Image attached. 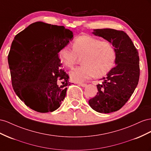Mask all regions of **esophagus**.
Returning a JSON list of instances; mask_svg holds the SVG:
<instances>
[{"instance_id": "esophagus-1", "label": "esophagus", "mask_w": 151, "mask_h": 151, "mask_svg": "<svg viewBox=\"0 0 151 151\" xmlns=\"http://www.w3.org/2000/svg\"><path fill=\"white\" fill-rule=\"evenodd\" d=\"M79 85H80V86H81V87H85L86 86H87V84H85V83H79Z\"/></svg>"}]
</instances>
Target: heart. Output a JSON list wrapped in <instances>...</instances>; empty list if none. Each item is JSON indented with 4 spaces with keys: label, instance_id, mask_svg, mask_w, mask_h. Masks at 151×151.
Masks as SVG:
<instances>
[{
    "label": "heart",
    "instance_id": "b5f03b06",
    "mask_svg": "<svg viewBox=\"0 0 151 151\" xmlns=\"http://www.w3.org/2000/svg\"><path fill=\"white\" fill-rule=\"evenodd\" d=\"M59 58L66 67L71 68L81 59L82 66L70 72L71 79L75 82H83L96 76L101 77L113 68L116 53L111 42L88 35H80L73 42V50L64 47L58 52Z\"/></svg>",
    "mask_w": 151,
    "mask_h": 151
}]
</instances>
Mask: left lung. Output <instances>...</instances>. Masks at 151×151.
<instances>
[{
    "mask_svg": "<svg viewBox=\"0 0 151 151\" xmlns=\"http://www.w3.org/2000/svg\"><path fill=\"white\" fill-rule=\"evenodd\" d=\"M92 33L113 44L116 58V66L106 77L101 79L102 83L97 85L98 92L88 101V104L98 113H113L126 104L139 83V52L130 38L123 31L111 28L96 29Z\"/></svg>",
    "mask_w": 151,
    "mask_h": 151,
    "instance_id": "left-lung-1",
    "label": "left lung"
}]
</instances>
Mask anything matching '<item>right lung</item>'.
Segmentation results:
<instances>
[{"mask_svg": "<svg viewBox=\"0 0 151 151\" xmlns=\"http://www.w3.org/2000/svg\"><path fill=\"white\" fill-rule=\"evenodd\" d=\"M41 29L35 37L34 29ZM73 33L63 26L38 21L15 36L12 52L19 51V61L10 60L12 84L17 96L32 109L39 113L58 109L66 96L69 76L62 69L58 52L73 40ZM10 58V55H9ZM62 84H58V80Z\"/></svg>", "mask_w": 151, "mask_h": 151, "instance_id": "right-lung-1", "label": "right lung"}]
</instances>
